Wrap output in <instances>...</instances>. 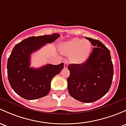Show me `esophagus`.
<instances>
[{
  "label": "esophagus",
  "mask_w": 126,
  "mask_h": 126,
  "mask_svg": "<svg viewBox=\"0 0 126 126\" xmlns=\"http://www.w3.org/2000/svg\"><path fill=\"white\" fill-rule=\"evenodd\" d=\"M68 64H69V63H67V62L65 61V62H64V68H67V66H68Z\"/></svg>",
  "instance_id": "1"
}]
</instances>
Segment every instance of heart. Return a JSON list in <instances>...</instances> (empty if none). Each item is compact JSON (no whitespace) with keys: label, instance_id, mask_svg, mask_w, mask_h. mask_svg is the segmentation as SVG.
Segmentation results:
<instances>
[{"label":"heart","instance_id":"heart-1","mask_svg":"<svg viewBox=\"0 0 126 126\" xmlns=\"http://www.w3.org/2000/svg\"><path fill=\"white\" fill-rule=\"evenodd\" d=\"M92 48V43L88 40L74 38L64 42L61 51L65 55L70 56L72 63L80 64L89 59Z\"/></svg>","mask_w":126,"mask_h":126}]
</instances>
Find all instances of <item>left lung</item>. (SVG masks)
<instances>
[{"label":"left lung","instance_id":"left-lung-1","mask_svg":"<svg viewBox=\"0 0 126 126\" xmlns=\"http://www.w3.org/2000/svg\"><path fill=\"white\" fill-rule=\"evenodd\" d=\"M95 46L82 64L68 66L67 89L70 95L83 103H92L104 96L112 84L113 64L110 51L98 40L85 37Z\"/></svg>","mask_w":126,"mask_h":126}]
</instances>
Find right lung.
Returning a JSON list of instances; mask_svg holds the SVG:
<instances>
[{
	"label": "right lung",
	"mask_w": 126,
	"mask_h": 126,
	"mask_svg": "<svg viewBox=\"0 0 126 126\" xmlns=\"http://www.w3.org/2000/svg\"><path fill=\"white\" fill-rule=\"evenodd\" d=\"M59 37L57 33L30 37L14 46L8 60V78L12 89L21 97L36 100L48 94L51 80L62 71L64 64H47L34 69L30 67V59L32 53L46 43H52Z\"/></svg>",
	"instance_id": "1"
}]
</instances>
